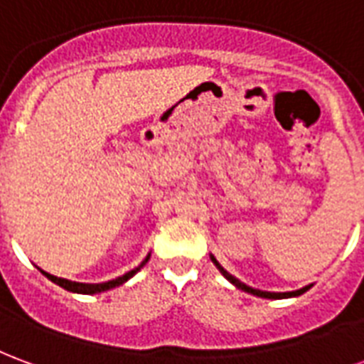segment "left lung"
I'll return each instance as SVG.
<instances>
[{"label": "left lung", "instance_id": "1", "mask_svg": "<svg viewBox=\"0 0 364 364\" xmlns=\"http://www.w3.org/2000/svg\"><path fill=\"white\" fill-rule=\"evenodd\" d=\"M210 258H212V262L216 264V268L220 272H222V276L225 279H230L231 284L235 285V287H239V289H243V291L250 293V295H257V297H262V299H287V297H297V295H303V293L306 291V289H311V285H306V287H303V289H297V291H287V293H272V291H260V289H255V287H249L247 284H243V282H239V279L235 278V276H231L230 272L223 270V266L218 262L216 258L210 255Z\"/></svg>", "mask_w": 364, "mask_h": 364}]
</instances>
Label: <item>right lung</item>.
I'll return each mask as SVG.
<instances>
[{
	"label": "right lung",
	"instance_id": "right-lung-1",
	"mask_svg": "<svg viewBox=\"0 0 364 364\" xmlns=\"http://www.w3.org/2000/svg\"><path fill=\"white\" fill-rule=\"evenodd\" d=\"M148 258H150V255H148L144 260L141 262V266H136L134 270L127 272V274H123V276H119V278L115 279H109V282H104V284H79V282H71V279H65V278H58V276H52V274H48V272L40 270L42 274H44L46 278L52 279L53 284H58L59 287H63V289H67V291H73V293H85V295H92V293H102V291H107V289H114V287H117V285L125 284L127 279H131L136 274V272L141 270L142 266L146 264Z\"/></svg>",
	"mask_w": 364,
	"mask_h": 364
}]
</instances>
